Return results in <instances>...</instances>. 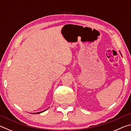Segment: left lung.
<instances>
[{
  "mask_svg": "<svg viewBox=\"0 0 131 131\" xmlns=\"http://www.w3.org/2000/svg\"><path fill=\"white\" fill-rule=\"evenodd\" d=\"M120 54H121V53H120Z\"/></svg>",
  "mask_w": 131,
  "mask_h": 131,
  "instance_id": "obj_1",
  "label": "left lung"
}]
</instances>
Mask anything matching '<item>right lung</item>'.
Returning <instances> with one entry per match:
<instances>
[{
	"mask_svg": "<svg viewBox=\"0 0 131 131\" xmlns=\"http://www.w3.org/2000/svg\"><path fill=\"white\" fill-rule=\"evenodd\" d=\"M47 110V109H46V110H43V111H41V112H37V113H33V114H39V113H43V112H45V111Z\"/></svg>",
	"mask_w": 131,
	"mask_h": 131,
	"instance_id": "obj_1",
	"label": "right lung"
}]
</instances>
